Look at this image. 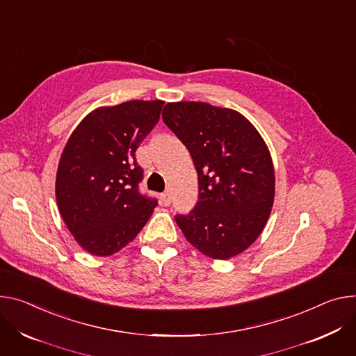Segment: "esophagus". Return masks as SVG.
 <instances>
[{"mask_svg":"<svg viewBox=\"0 0 356 356\" xmlns=\"http://www.w3.org/2000/svg\"><path fill=\"white\" fill-rule=\"evenodd\" d=\"M160 200H161V204H165V206H169L172 203V197H170V195H169L168 191L166 193H161Z\"/></svg>","mask_w":356,"mask_h":356,"instance_id":"obj_1","label":"esophagus"}]
</instances>
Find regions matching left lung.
I'll return each mask as SVG.
<instances>
[{"label":"left lung","instance_id":"1","mask_svg":"<svg viewBox=\"0 0 356 356\" xmlns=\"http://www.w3.org/2000/svg\"><path fill=\"white\" fill-rule=\"evenodd\" d=\"M163 122L187 147L199 179V202L176 216L186 240L214 260L247 250L261 234L274 203L270 150L237 111L204 102L168 104Z\"/></svg>","mask_w":356,"mask_h":356}]
</instances>
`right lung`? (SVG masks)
Segmentation results:
<instances>
[{"instance_id":"obj_1","label":"right lung","mask_w":356,"mask_h":356,"mask_svg":"<svg viewBox=\"0 0 356 356\" xmlns=\"http://www.w3.org/2000/svg\"><path fill=\"white\" fill-rule=\"evenodd\" d=\"M163 101H129L86 115L68 139L56 172L59 213L76 243L106 257L131 243L157 200L142 196L136 149L159 122Z\"/></svg>"}]
</instances>
